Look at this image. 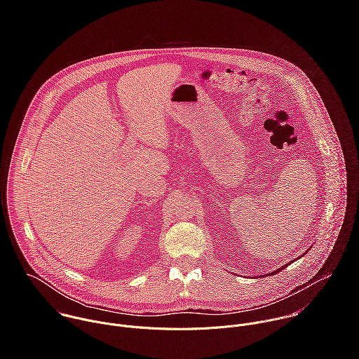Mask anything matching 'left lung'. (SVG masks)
<instances>
[{"mask_svg":"<svg viewBox=\"0 0 359 359\" xmlns=\"http://www.w3.org/2000/svg\"><path fill=\"white\" fill-rule=\"evenodd\" d=\"M289 264H292V262H289ZM289 264H286V265H283V266H282V268H279V269H276V271H273V272H271V275H275V273H278V272H279V271H282V269H283V268H286V266H287V265H289Z\"/></svg>","mask_w":359,"mask_h":359,"instance_id":"8db88e82","label":"left lung"}]
</instances>
